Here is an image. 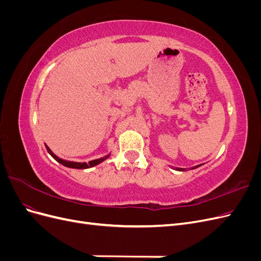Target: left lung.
I'll use <instances>...</instances> for the list:
<instances>
[{"instance_id": "1", "label": "left lung", "mask_w": 261, "mask_h": 261, "mask_svg": "<svg viewBox=\"0 0 261 261\" xmlns=\"http://www.w3.org/2000/svg\"><path fill=\"white\" fill-rule=\"evenodd\" d=\"M200 165H201V164L196 165V167H193V168H189V170H194V169H196V168L200 167ZM172 169H174V170H176V171H186V169H183V168H172Z\"/></svg>"}]
</instances>
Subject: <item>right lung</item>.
Masks as SVG:
<instances>
[{
	"mask_svg": "<svg viewBox=\"0 0 261 261\" xmlns=\"http://www.w3.org/2000/svg\"><path fill=\"white\" fill-rule=\"evenodd\" d=\"M44 146H45V148H46V150H48V152H49V154L53 158L54 160H57L59 163H61L62 165H64V167H66V168H70V169H78V170H83V169H89V168H92V167H96V165H98V164H100L101 162H103L105 160H107L108 158L111 155V152H110L109 154H107V155H105V156H102V158H99V159H94V160H91V161H89L88 163L87 162H75V161H68V160H64V159H62V158H60V156H58L57 154H55L52 150L46 146L45 144H44Z\"/></svg>",
	"mask_w": 261,
	"mask_h": 261,
	"instance_id": "right-lung-1",
	"label": "right lung"
}]
</instances>
